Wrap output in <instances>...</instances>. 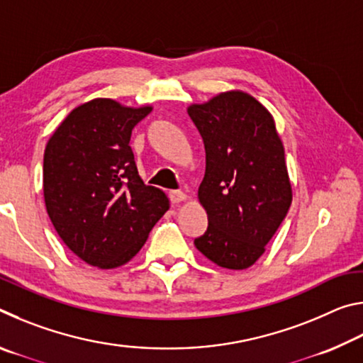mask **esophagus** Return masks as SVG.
I'll list each match as a JSON object with an SVG mask.
<instances>
[{"label":"esophagus","mask_w":363,"mask_h":363,"mask_svg":"<svg viewBox=\"0 0 363 363\" xmlns=\"http://www.w3.org/2000/svg\"><path fill=\"white\" fill-rule=\"evenodd\" d=\"M187 199V195L184 194V192H181V190H171L169 192V200H171V203H181V201H184Z\"/></svg>","instance_id":"34e87169"}]
</instances>
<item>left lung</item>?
I'll list each match as a JSON object with an SVG mask.
<instances>
[{
    "instance_id": "left-lung-1",
    "label": "left lung",
    "mask_w": 363,
    "mask_h": 363,
    "mask_svg": "<svg viewBox=\"0 0 363 363\" xmlns=\"http://www.w3.org/2000/svg\"><path fill=\"white\" fill-rule=\"evenodd\" d=\"M206 152L199 200L208 229L194 243L219 267L259 259L290 210L293 192L274 116L243 91L189 106Z\"/></svg>"
}]
</instances>
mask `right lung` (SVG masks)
<instances>
[{
	"instance_id": "add662e5",
	"label": "right lung",
	"mask_w": 363,
	"mask_h": 363,
	"mask_svg": "<svg viewBox=\"0 0 363 363\" xmlns=\"http://www.w3.org/2000/svg\"><path fill=\"white\" fill-rule=\"evenodd\" d=\"M150 106L93 99L67 115L48 140L43 192L59 237L89 266L115 269L144 247L169 210L163 190L145 186L130 139Z\"/></svg>"
}]
</instances>
